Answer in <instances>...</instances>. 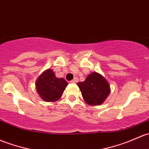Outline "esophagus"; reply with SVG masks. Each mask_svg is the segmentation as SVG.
Here are the masks:
<instances>
[{"label": "esophagus", "instance_id": "34e87169", "mask_svg": "<svg viewBox=\"0 0 149 149\" xmlns=\"http://www.w3.org/2000/svg\"><path fill=\"white\" fill-rule=\"evenodd\" d=\"M78 81H79V79H78L77 78H74V79H73V80H71V81H70V82H71V83H77Z\"/></svg>", "mask_w": 149, "mask_h": 149}]
</instances>
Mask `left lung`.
Instances as JSON below:
<instances>
[{
	"mask_svg": "<svg viewBox=\"0 0 149 149\" xmlns=\"http://www.w3.org/2000/svg\"><path fill=\"white\" fill-rule=\"evenodd\" d=\"M84 101L88 105L97 106L103 103L110 93L109 83L96 72L91 73L84 82L77 84Z\"/></svg>",
	"mask_w": 149,
	"mask_h": 149,
	"instance_id": "left-lung-1",
	"label": "left lung"
}]
</instances>
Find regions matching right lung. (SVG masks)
<instances>
[{
	"label": "right lung",
	"instance_id": "1",
	"mask_svg": "<svg viewBox=\"0 0 149 149\" xmlns=\"http://www.w3.org/2000/svg\"><path fill=\"white\" fill-rule=\"evenodd\" d=\"M68 83L63 79H58L51 69L43 72L38 79L36 90L40 98L47 102L56 101L61 98Z\"/></svg>",
	"mask_w": 149,
	"mask_h": 149
}]
</instances>
